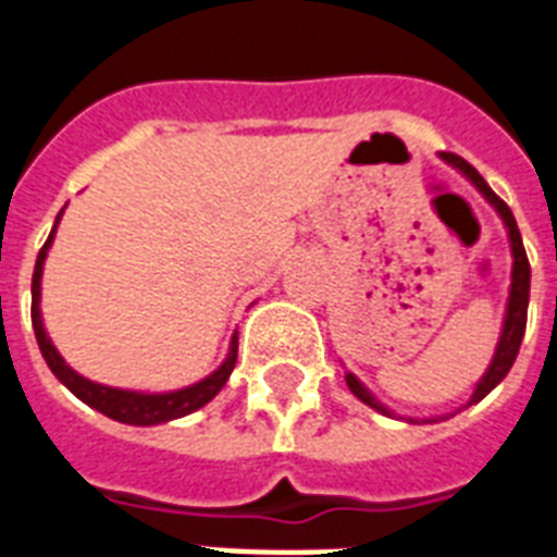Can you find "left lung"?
Returning <instances> with one entry per match:
<instances>
[{
	"label": "left lung",
	"instance_id": "obj_1",
	"mask_svg": "<svg viewBox=\"0 0 557 557\" xmlns=\"http://www.w3.org/2000/svg\"><path fill=\"white\" fill-rule=\"evenodd\" d=\"M442 159L448 161V164H454V168H459L462 173H466L471 182L476 185V190L483 193L485 199L492 201L494 208H497V213L503 216V222H506V227H509V239H511V253H515V269H511V292H509V309H506V321H503V335H500V344H497V352H494V361L492 367H488V372H485L483 379H480V384H476L474 396H471V401L468 405H476L480 398H485L488 393H492L497 384H500L503 379H506V372L511 370V364H515V358H518L520 352V341H523V332H527V312H529V277H532V271H529V257H527V248H523V239H520V231H518V222H515V213L509 210V205L497 196V193L492 190V187L485 185V178L476 173L471 164H468L466 159H459V156H454V152H442ZM347 384L349 389L356 393L364 405L375 407V410H381V413H387L384 407L375 401V398L370 396L364 389V384L352 375V372H347Z\"/></svg>",
	"mask_w": 557,
	"mask_h": 557
}]
</instances>
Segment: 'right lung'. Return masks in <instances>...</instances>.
<instances>
[{
	"mask_svg": "<svg viewBox=\"0 0 557 557\" xmlns=\"http://www.w3.org/2000/svg\"><path fill=\"white\" fill-rule=\"evenodd\" d=\"M63 213V210H60ZM60 222V216H57ZM57 227V225H54ZM54 227L48 234L46 245L37 257V265H34V280H30V323H34V335H37L39 352L46 358V364L51 367L57 379L63 381L65 387L72 389L74 396L86 401L89 407L100 410L109 419L124 424H161L170 422V419H182V416L199 410L216 396L219 389L225 387V381L231 379L236 364V338L231 341V352H227L225 364L219 367L216 372H210L208 379H201L199 384L185 389H173V393H133V389H117V387H103V384H95V381L83 379L72 367L65 364L60 352L54 349V344L48 341L46 330H42V318H39V277H42V262H46L48 245L54 239Z\"/></svg>",
	"mask_w": 557,
	"mask_h": 557,
	"instance_id": "1",
	"label": "right lung"
}]
</instances>
